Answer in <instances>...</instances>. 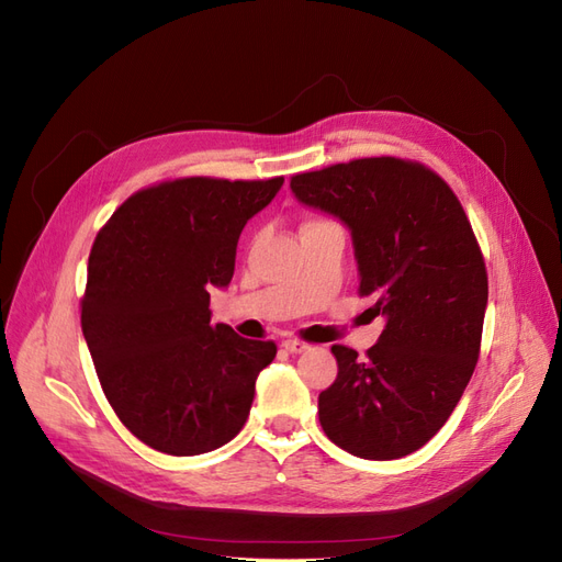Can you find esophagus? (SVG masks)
I'll use <instances>...</instances> for the list:
<instances>
[{"label": "esophagus", "instance_id": "obj_1", "mask_svg": "<svg viewBox=\"0 0 562 562\" xmlns=\"http://www.w3.org/2000/svg\"><path fill=\"white\" fill-rule=\"evenodd\" d=\"M282 348H284L286 352L299 355V352L307 350V342H303V340H296V338H286V340H282Z\"/></svg>", "mask_w": 562, "mask_h": 562}]
</instances>
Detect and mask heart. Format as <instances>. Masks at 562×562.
<instances>
[{
  "mask_svg": "<svg viewBox=\"0 0 562 562\" xmlns=\"http://www.w3.org/2000/svg\"><path fill=\"white\" fill-rule=\"evenodd\" d=\"M319 222H327V220H317V216H311V220L303 222V226H313V224H319ZM303 226H301V228H303Z\"/></svg>",
  "mask_w": 562,
  "mask_h": 562,
  "instance_id": "1",
  "label": "heart"
}]
</instances>
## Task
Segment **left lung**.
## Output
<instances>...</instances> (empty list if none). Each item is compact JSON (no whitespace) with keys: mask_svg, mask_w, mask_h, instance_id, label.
Listing matches in <instances>:
<instances>
[{"mask_svg":"<svg viewBox=\"0 0 562 562\" xmlns=\"http://www.w3.org/2000/svg\"><path fill=\"white\" fill-rule=\"evenodd\" d=\"M289 187L350 228L357 292L385 317L364 357L331 348L338 375L319 394V425L357 458L411 456L446 425L479 361L487 273L472 224L418 160L355 158Z\"/></svg>","mask_w":562,"mask_h":562,"instance_id":"1","label":"left lung"}]
</instances>
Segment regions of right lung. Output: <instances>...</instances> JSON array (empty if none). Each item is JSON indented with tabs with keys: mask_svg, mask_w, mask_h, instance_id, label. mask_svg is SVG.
Masks as SVG:
<instances>
[{
	"mask_svg": "<svg viewBox=\"0 0 562 562\" xmlns=\"http://www.w3.org/2000/svg\"><path fill=\"white\" fill-rule=\"evenodd\" d=\"M284 177H182L133 193L88 257L81 329L106 402L135 437L168 456H201L247 423L273 340L212 324L210 286H226L247 224Z\"/></svg>",
	"mask_w": 562,
	"mask_h": 562,
	"instance_id": "right-lung-1",
	"label": "right lung"
}]
</instances>
